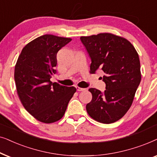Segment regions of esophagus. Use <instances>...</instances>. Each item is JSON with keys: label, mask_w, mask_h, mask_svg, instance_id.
Masks as SVG:
<instances>
[{"label": "esophagus", "mask_w": 157, "mask_h": 157, "mask_svg": "<svg viewBox=\"0 0 157 157\" xmlns=\"http://www.w3.org/2000/svg\"><path fill=\"white\" fill-rule=\"evenodd\" d=\"M76 89H77V91H84V90H86V88H82V87H80L78 86L76 87Z\"/></svg>", "instance_id": "34e87169"}]
</instances>
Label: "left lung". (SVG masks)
Segmentation results:
<instances>
[{"label": "left lung", "mask_w": 157, "mask_h": 157, "mask_svg": "<svg viewBox=\"0 0 157 157\" xmlns=\"http://www.w3.org/2000/svg\"><path fill=\"white\" fill-rule=\"evenodd\" d=\"M91 59L90 72L102 70L105 90L90 88L93 98L86 110L94 120L112 124L121 119L133 103L141 80L139 54L130 41L109 33L81 36Z\"/></svg>", "instance_id": "8db88e82"}]
</instances>
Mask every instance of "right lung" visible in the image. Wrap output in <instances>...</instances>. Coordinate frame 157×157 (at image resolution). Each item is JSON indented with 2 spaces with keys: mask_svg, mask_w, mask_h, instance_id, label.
Here are the masks:
<instances>
[{
  "mask_svg": "<svg viewBox=\"0 0 157 157\" xmlns=\"http://www.w3.org/2000/svg\"><path fill=\"white\" fill-rule=\"evenodd\" d=\"M72 41L45 34L25 46L15 66L14 79L18 98L25 109L36 120L51 124L63 117L75 87L52 83V75L57 72V54Z\"/></svg>",
  "mask_w": 157,
  "mask_h": 157,
  "instance_id": "right-lung-1",
  "label": "right lung"
}]
</instances>
